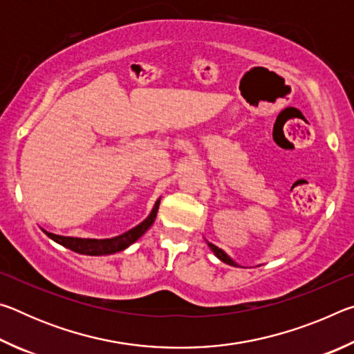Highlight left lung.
<instances>
[{
  "instance_id": "left-lung-1",
  "label": "left lung",
  "mask_w": 354,
  "mask_h": 354,
  "mask_svg": "<svg viewBox=\"0 0 354 354\" xmlns=\"http://www.w3.org/2000/svg\"><path fill=\"white\" fill-rule=\"evenodd\" d=\"M207 245H209V248H211V250L214 251V254H215V256H217L220 261H223L225 263H230V266H234V267L237 266V263H236L234 261H232V259H231V257H230V256H227V254L225 253V251H223V250H220L218 247H215V245H214V243H209V242H207Z\"/></svg>"
}]
</instances>
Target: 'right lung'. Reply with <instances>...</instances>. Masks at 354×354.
<instances>
[{
	"label": "right lung",
	"mask_w": 354,
	"mask_h": 354,
	"mask_svg": "<svg viewBox=\"0 0 354 354\" xmlns=\"http://www.w3.org/2000/svg\"><path fill=\"white\" fill-rule=\"evenodd\" d=\"M159 203H160V200L156 201L151 214H149L140 225H137L136 227H133V230H129L127 232H123V234L112 237V239H100L98 241V239L65 237V236L53 234V232H48V231H44V232L48 237L53 239V241L64 245L65 248L75 251V253L87 254V256L112 254V253H117V251L128 248L131 243H134L137 239L145 234V231L153 225V221L156 218V214H158V209H159Z\"/></svg>",
	"instance_id": "obj_1"
}]
</instances>
